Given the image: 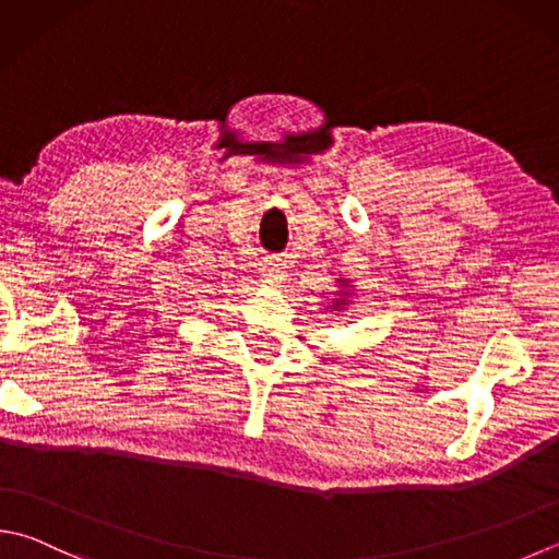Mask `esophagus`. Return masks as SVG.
I'll return each mask as SVG.
<instances>
[{"mask_svg":"<svg viewBox=\"0 0 559 559\" xmlns=\"http://www.w3.org/2000/svg\"><path fill=\"white\" fill-rule=\"evenodd\" d=\"M284 270L282 267V262L280 260H267V265H265V275L267 277H272V280H284Z\"/></svg>","mask_w":559,"mask_h":559,"instance_id":"1","label":"esophagus"}]
</instances>
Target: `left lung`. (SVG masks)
<instances>
[{"label": "left lung", "instance_id": "8db88e82", "mask_svg": "<svg viewBox=\"0 0 559 559\" xmlns=\"http://www.w3.org/2000/svg\"><path fill=\"white\" fill-rule=\"evenodd\" d=\"M335 307H338V301H335Z\"/></svg>", "mask_w": 559, "mask_h": 559}]
</instances>
